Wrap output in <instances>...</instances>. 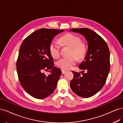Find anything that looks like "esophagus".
Here are the masks:
<instances>
[{
  "instance_id": "1",
  "label": "esophagus",
  "mask_w": 123,
  "mask_h": 123,
  "mask_svg": "<svg viewBox=\"0 0 123 123\" xmlns=\"http://www.w3.org/2000/svg\"><path fill=\"white\" fill-rule=\"evenodd\" d=\"M61 71H62V74H65V73L67 72L66 70H64V69H62Z\"/></svg>"
}]
</instances>
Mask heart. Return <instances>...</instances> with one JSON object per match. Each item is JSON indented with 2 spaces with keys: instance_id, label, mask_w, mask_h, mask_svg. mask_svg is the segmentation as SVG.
<instances>
[{
  "instance_id": "b5f03b06",
  "label": "heart",
  "mask_w": 123,
  "mask_h": 123,
  "mask_svg": "<svg viewBox=\"0 0 123 123\" xmlns=\"http://www.w3.org/2000/svg\"><path fill=\"white\" fill-rule=\"evenodd\" d=\"M60 42L65 45L72 47L70 57H64L60 59L57 62V66L62 69H69L76 64L78 60H82L85 56L86 48L84 43L81 42V39L73 34H66L60 38ZM51 56L55 58L60 56V47L58 43L51 41L49 46Z\"/></svg>"
}]
</instances>
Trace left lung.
I'll use <instances>...</instances> for the list:
<instances>
[{
	"label": "left lung",
	"mask_w": 123,
	"mask_h": 123,
	"mask_svg": "<svg viewBox=\"0 0 123 123\" xmlns=\"http://www.w3.org/2000/svg\"><path fill=\"white\" fill-rule=\"evenodd\" d=\"M69 31L80 33L86 38L88 50L79 67L86 70L81 73L72 71L74 78L70 88L78 96L87 98L92 97L104 86L110 70V51L105 41L100 35L88 28L72 29Z\"/></svg>",
	"instance_id": "8db88e82"
}]
</instances>
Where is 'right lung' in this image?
Instances as JSON below:
<instances>
[{"instance_id": "right-lung-1", "label": "right lung", "mask_w": 123, "mask_h": 123, "mask_svg": "<svg viewBox=\"0 0 123 123\" xmlns=\"http://www.w3.org/2000/svg\"><path fill=\"white\" fill-rule=\"evenodd\" d=\"M64 30L41 29L30 34L21 43L16 62L20 83L33 97L44 98L56 89L61 70L55 67L49 46L55 36ZM50 70L48 76L43 73Z\"/></svg>"}]
</instances>
